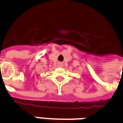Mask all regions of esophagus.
<instances>
[{"label":"esophagus","instance_id":"esophagus-1","mask_svg":"<svg viewBox=\"0 0 123 123\" xmlns=\"http://www.w3.org/2000/svg\"><path fill=\"white\" fill-rule=\"evenodd\" d=\"M62 66V63H59V67H61Z\"/></svg>","mask_w":123,"mask_h":123}]
</instances>
